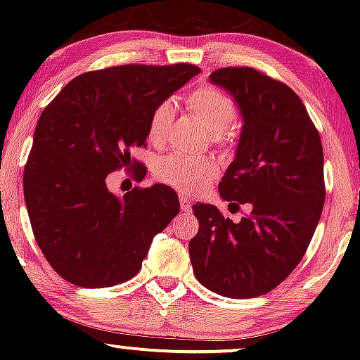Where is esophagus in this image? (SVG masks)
<instances>
[{
  "mask_svg": "<svg viewBox=\"0 0 360 360\" xmlns=\"http://www.w3.org/2000/svg\"><path fill=\"white\" fill-rule=\"evenodd\" d=\"M181 200H179V203H181V210H183V212H189V210H191V200H189L188 196H184V194H181Z\"/></svg>",
  "mask_w": 360,
  "mask_h": 360,
  "instance_id": "esophagus-1",
  "label": "esophagus"
}]
</instances>
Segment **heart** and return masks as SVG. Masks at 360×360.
Segmentation results:
<instances>
[{
  "instance_id": "heart-1",
  "label": "heart",
  "mask_w": 360,
  "mask_h": 360,
  "mask_svg": "<svg viewBox=\"0 0 360 360\" xmlns=\"http://www.w3.org/2000/svg\"><path fill=\"white\" fill-rule=\"evenodd\" d=\"M191 113L203 120L214 135H221L237 120V108L226 94L214 88H200L188 98ZM176 106L171 100H164L155 106L148 117L147 139L154 146H164L171 131ZM154 172L157 179L166 183L177 191L200 193L218 174V162L214 157H194L174 152L160 157L155 162Z\"/></svg>"
}]
</instances>
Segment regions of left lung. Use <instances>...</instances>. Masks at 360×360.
Here are the masks:
<instances>
[{
    "instance_id": "1",
    "label": "left lung",
    "mask_w": 360,
    "mask_h": 360,
    "mask_svg": "<svg viewBox=\"0 0 360 360\" xmlns=\"http://www.w3.org/2000/svg\"><path fill=\"white\" fill-rule=\"evenodd\" d=\"M233 96L242 115L235 159L218 191L250 213L232 221L213 205L196 203L200 230L189 240L196 279L226 298H257L295 271L325 203L323 148L300 96L252 68L210 76Z\"/></svg>"
}]
</instances>
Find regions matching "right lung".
<instances>
[{
  "instance_id": "obj_1",
  "label": "right lung",
  "mask_w": 360,
  "mask_h": 360,
  "mask_svg": "<svg viewBox=\"0 0 360 360\" xmlns=\"http://www.w3.org/2000/svg\"><path fill=\"white\" fill-rule=\"evenodd\" d=\"M191 64H127L84 72L40 115L23 172L32 230L52 269L81 288L131 279L150 243L179 213L166 184L117 196L106 177L146 167L130 159L146 146L148 117L159 103L200 74Z\"/></svg>"
}]
</instances>
